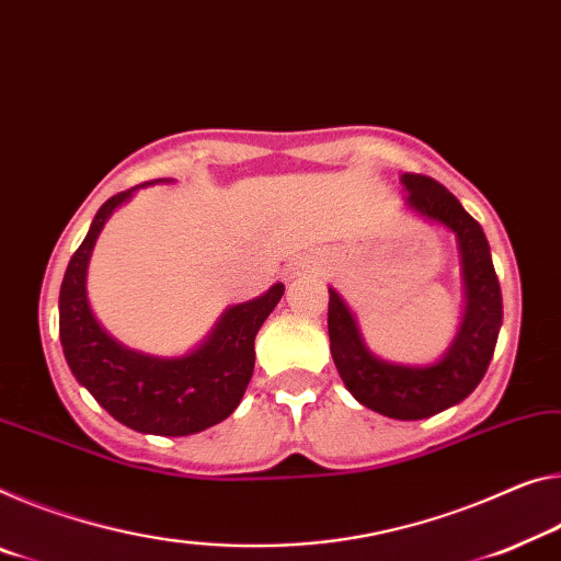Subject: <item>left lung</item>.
I'll return each instance as SVG.
<instances>
[{
  "label": "left lung",
  "mask_w": 561,
  "mask_h": 561,
  "mask_svg": "<svg viewBox=\"0 0 561 561\" xmlns=\"http://www.w3.org/2000/svg\"><path fill=\"white\" fill-rule=\"evenodd\" d=\"M404 207L455 232L465 277V317L444 357L424 367L375 357L362 340L357 319L329 287V350L336 371L359 404L392 420H426L474 392L492 362L502 327V289L489 242L447 186L424 174H402Z\"/></svg>",
  "instance_id": "1"
}]
</instances>
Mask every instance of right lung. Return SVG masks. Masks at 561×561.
Masks as SVG:
<instances>
[{
	"mask_svg": "<svg viewBox=\"0 0 561 561\" xmlns=\"http://www.w3.org/2000/svg\"><path fill=\"white\" fill-rule=\"evenodd\" d=\"M154 180L139 186H149ZM139 186L106 199L84 242L69 260L59 289V340L72 375L114 420L141 434L186 437L219 424L242 402L254 371V336L284 295L274 284L262 297L229 307L197 350L152 357L112 340L87 299V266L104 221Z\"/></svg>",
	"mask_w": 561,
	"mask_h": 561,
	"instance_id": "1",
	"label": "right lung"
}]
</instances>
